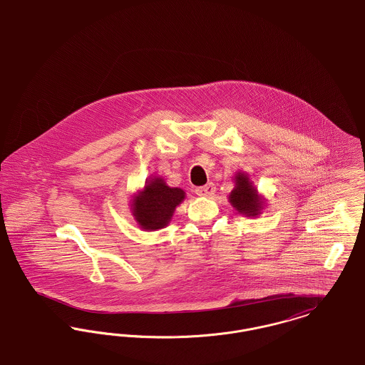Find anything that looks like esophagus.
<instances>
[{
  "mask_svg": "<svg viewBox=\"0 0 365 365\" xmlns=\"http://www.w3.org/2000/svg\"><path fill=\"white\" fill-rule=\"evenodd\" d=\"M196 193H197L199 196L210 197V196H212V195L215 193V187H214V184H212V182H209V184H206L205 187H199V188H196Z\"/></svg>",
  "mask_w": 365,
  "mask_h": 365,
  "instance_id": "34e87169",
  "label": "esophagus"
}]
</instances>
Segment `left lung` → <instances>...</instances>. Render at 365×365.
I'll use <instances>...</instances> for the list:
<instances>
[{
	"instance_id": "8db88e82",
	"label": "left lung",
	"mask_w": 365,
	"mask_h": 365,
	"mask_svg": "<svg viewBox=\"0 0 365 365\" xmlns=\"http://www.w3.org/2000/svg\"><path fill=\"white\" fill-rule=\"evenodd\" d=\"M230 203L246 217H258L265 205L264 197L258 195L249 175L242 172L235 175V188L230 193Z\"/></svg>"
}]
</instances>
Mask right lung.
I'll return each instance as SVG.
<instances>
[{
  "mask_svg": "<svg viewBox=\"0 0 365 365\" xmlns=\"http://www.w3.org/2000/svg\"><path fill=\"white\" fill-rule=\"evenodd\" d=\"M184 199L185 192L181 188H172L162 177H154L133 196L132 212L141 230H162L169 225L175 207Z\"/></svg>",
  "mask_w": 365,
  "mask_h": 365,
  "instance_id": "right-lung-1",
  "label": "right lung"
}]
</instances>
